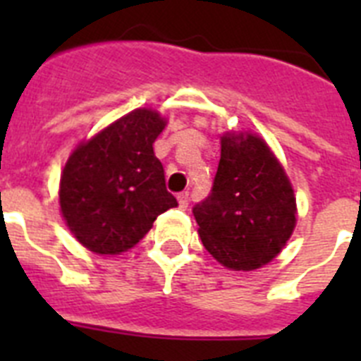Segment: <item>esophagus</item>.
<instances>
[{"label": "esophagus", "instance_id": "34e87169", "mask_svg": "<svg viewBox=\"0 0 361 361\" xmlns=\"http://www.w3.org/2000/svg\"><path fill=\"white\" fill-rule=\"evenodd\" d=\"M177 200H178V206H180V209H186L188 206H190V193H188V191L178 193Z\"/></svg>", "mask_w": 361, "mask_h": 361}]
</instances>
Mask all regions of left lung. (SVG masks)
<instances>
[{
    "mask_svg": "<svg viewBox=\"0 0 361 361\" xmlns=\"http://www.w3.org/2000/svg\"><path fill=\"white\" fill-rule=\"evenodd\" d=\"M204 247L231 271L275 260L296 226V197L282 162L262 137L228 130L212 195L193 208Z\"/></svg>",
    "mask_w": 361,
    "mask_h": 361,
    "instance_id": "8db88e82",
    "label": "left lung"
}]
</instances>
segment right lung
I'll use <instances>...</instances> for the list:
<instances>
[{
	"label": "right lung",
	"mask_w": 361,
	"mask_h": 361,
	"mask_svg": "<svg viewBox=\"0 0 361 361\" xmlns=\"http://www.w3.org/2000/svg\"><path fill=\"white\" fill-rule=\"evenodd\" d=\"M168 119L137 108L79 142L59 180L61 216L92 253L121 255L145 238L161 213L177 208L153 142Z\"/></svg>",
	"instance_id": "right-lung-1"
}]
</instances>
